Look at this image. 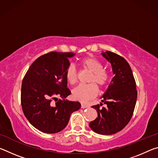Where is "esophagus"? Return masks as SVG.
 <instances>
[{
    "label": "esophagus",
    "instance_id": "1",
    "mask_svg": "<svg viewBox=\"0 0 158 158\" xmlns=\"http://www.w3.org/2000/svg\"><path fill=\"white\" fill-rule=\"evenodd\" d=\"M89 107V105H85V104H81V108L84 109V108H88Z\"/></svg>",
    "mask_w": 158,
    "mask_h": 158
}]
</instances>
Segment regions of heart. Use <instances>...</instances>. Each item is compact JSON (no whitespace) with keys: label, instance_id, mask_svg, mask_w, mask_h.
I'll return each mask as SVG.
<instances>
[{"label":"heart","instance_id":"heart-1","mask_svg":"<svg viewBox=\"0 0 158 158\" xmlns=\"http://www.w3.org/2000/svg\"><path fill=\"white\" fill-rule=\"evenodd\" d=\"M84 68L91 72L88 84H79L73 90V98L77 100L85 102L95 97L98 93L99 87L103 88L109 81V74L100 61L92 57H86L81 60ZM65 78L69 84L73 85L77 81V71L73 65H69L65 71Z\"/></svg>","mask_w":158,"mask_h":158}]
</instances>
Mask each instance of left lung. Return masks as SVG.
<instances>
[{
	"instance_id": "8db88e82",
	"label": "left lung",
	"mask_w": 158,
	"mask_h": 158,
	"mask_svg": "<svg viewBox=\"0 0 158 158\" xmlns=\"http://www.w3.org/2000/svg\"><path fill=\"white\" fill-rule=\"evenodd\" d=\"M102 55L112 67L114 77L102 95L103 105L92 106L98 112V117L89 123L93 131L100 135L116 133L126 126L135 110L137 98L136 82L129 63L121 56L106 51Z\"/></svg>"
}]
</instances>
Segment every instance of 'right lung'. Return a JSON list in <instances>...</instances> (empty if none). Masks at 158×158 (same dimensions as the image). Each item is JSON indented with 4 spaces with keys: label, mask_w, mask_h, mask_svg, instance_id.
Wrapping results in <instances>:
<instances>
[{
    "label": "right lung",
    "mask_w": 158,
    "mask_h": 158,
    "mask_svg": "<svg viewBox=\"0 0 158 158\" xmlns=\"http://www.w3.org/2000/svg\"><path fill=\"white\" fill-rule=\"evenodd\" d=\"M74 55L56 52L42 55L32 63L23 77L21 91L23 112L31 124L42 132L63 130L72 113L81 107L79 102L65 100L71 94L67 88L65 71L69 65L68 58Z\"/></svg>",
    "instance_id": "obj_1"
}]
</instances>
